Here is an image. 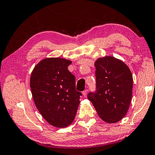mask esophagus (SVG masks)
<instances>
[{
  "instance_id": "esophagus-1",
  "label": "esophagus",
  "mask_w": 155,
  "mask_h": 155,
  "mask_svg": "<svg viewBox=\"0 0 155 155\" xmlns=\"http://www.w3.org/2000/svg\"><path fill=\"white\" fill-rule=\"evenodd\" d=\"M87 93H88V90H87V89H85V90L83 91V92H82L83 96H84V97H86L87 95Z\"/></svg>"
}]
</instances>
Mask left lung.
Instances as JSON below:
<instances>
[{
    "mask_svg": "<svg viewBox=\"0 0 155 155\" xmlns=\"http://www.w3.org/2000/svg\"><path fill=\"white\" fill-rule=\"evenodd\" d=\"M96 90L87 98L100 118L105 122H117L126 115L132 97L133 77L130 69L113 57L95 61Z\"/></svg>",
    "mask_w": 155,
    "mask_h": 155,
    "instance_id": "8db88e82",
    "label": "left lung"
}]
</instances>
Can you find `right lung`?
<instances>
[{"label":"right lung","instance_id":"1","mask_svg":"<svg viewBox=\"0 0 155 155\" xmlns=\"http://www.w3.org/2000/svg\"><path fill=\"white\" fill-rule=\"evenodd\" d=\"M71 63L62 58H45L35 66L31 75L35 106L55 127L64 128L73 122L82 96L76 91L75 76L68 70Z\"/></svg>","mask_w":155,"mask_h":155}]
</instances>
